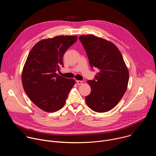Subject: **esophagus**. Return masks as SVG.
Returning a JSON list of instances; mask_svg holds the SVG:
<instances>
[{
    "mask_svg": "<svg viewBox=\"0 0 156 156\" xmlns=\"http://www.w3.org/2000/svg\"><path fill=\"white\" fill-rule=\"evenodd\" d=\"M76 81L77 84H78V85H81V84H82L83 83V81H80V80H76Z\"/></svg>",
    "mask_w": 156,
    "mask_h": 156,
    "instance_id": "esophagus-1",
    "label": "esophagus"
}]
</instances>
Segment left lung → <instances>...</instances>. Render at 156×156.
I'll return each instance as SVG.
<instances>
[{"instance_id":"obj_1","label":"left lung","mask_w":156,"mask_h":156,"mask_svg":"<svg viewBox=\"0 0 156 156\" xmlns=\"http://www.w3.org/2000/svg\"><path fill=\"white\" fill-rule=\"evenodd\" d=\"M80 41L86 52L91 67L99 72L87 81L91 91L86 96L87 105L96 112L112 109L125 93L129 72L122 54L112 42L93 34L82 35Z\"/></svg>"}]
</instances>
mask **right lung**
Wrapping results in <instances>:
<instances>
[{"label": "right lung", "mask_w": 156, "mask_h": 156, "mask_svg": "<svg viewBox=\"0 0 156 156\" xmlns=\"http://www.w3.org/2000/svg\"><path fill=\"white\" fill-rule=\"evenodd\" d=\"M76 36H59L43 39L30 51L21 75L26 94L39 108L54 112L64 105L75 83L56 73L63 66V56L76 42Z\"/></svg>", "instance_id": "obj_1"}]
</instances>
